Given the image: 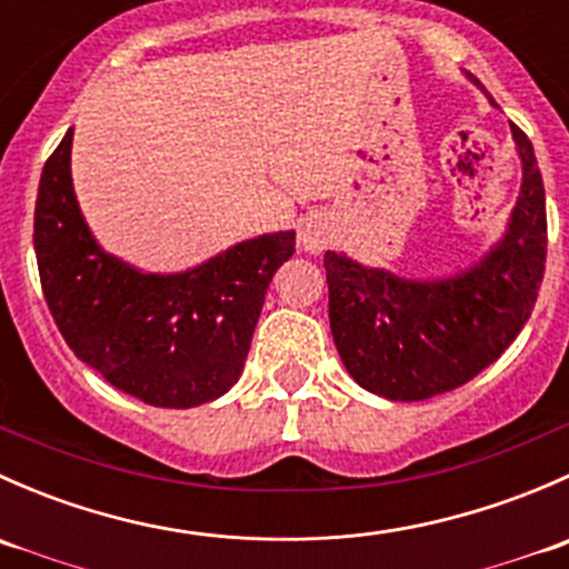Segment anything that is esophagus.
I'll use <instances>...</instances> for the list:
<instances>
[{
	"label": "esophagus",
	"mask_w": 569,
	"mask_h": 569,
	"mask_svg": "<svg viewBox=\"0 0 569 569\" xmlns=\"http://www.w3.org/2000/svg\"><path fill=\"white\" fill-rule=\"evenodd\" d=\"M332 231L325 220H308L306 226L300 228V244L302 250L308 252H321L330 244Z\"/></svg>",
	"instance_id": "esophagus-1"
}]
</instances>
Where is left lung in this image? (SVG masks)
Instances as JSON below:
<instances>
[{
  "instance_id": "8db88e82",
  "label": "left lung",
  "mask_w": 569,
  "mask_h": 569,
  "mask_svg": "<svg viewBox=\"0 0 569 569\" xmlns=\"http://www.w3.org/2000/svg\"><path fill=\"white\" fill-rule=\"evenodd\" d=\"M481 93V82L465 73ZM496 107L492 96H487ZM512 126L523 164L507 231L468 269L401 278L325 252L330 330L349 377L391 401H421L473 380L518 338L537 302L548 250L545 187L529 137Z\"/></svg>"
}]
</instances>
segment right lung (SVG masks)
Masks as SVG:
<instances>
[{
	"label": "right lung",
	"mask_w": 569,
	"mask_h": 569,
	"mask_svg": "<svg viewBox=\"0 0 569 569\" xmlns=\"http://www.w3.org/2000/svg\"><path fill=\"white\" fill-rule=\"evenodd\" d=\"M73 129L43 164L36 258L46 306L82 363L153 407L206 405L244 369L269 280L295 231L261 233L183 272H142L96 242L71 178Z\"/></svg>",
	"instance_id": "1"
}]
</instances>
